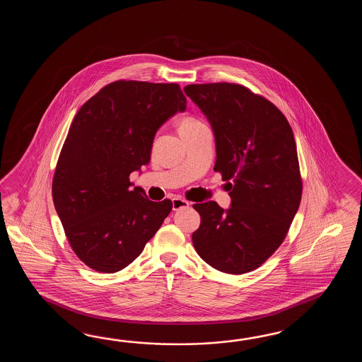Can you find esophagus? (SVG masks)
Instances as JSON below:
<instances>
[{"mask_svg": "<svg viewBox=\"0 0 362 362\" xmlns=\"http://www.w3.org/2000/svg\"><path fill=\"white\" fill-rule=\"evenodd\" d=\"M189 202L187 200L182 199V198H173L172 199V208H173V211H178V209H181V208L189 207Z\"/></svg>", "mask_w": 362, "mask_h": 362, "instance_id": "obj_1", "label": "esophagus"}]
</instances>
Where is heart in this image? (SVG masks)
I'll list each match as a JSON object with an SVG mask.
<instances>
[{"mask_svg": "<svg viewBox=\"0 0 362 362\" xmlns=\"http://www.w3.org/2000/svg\"><path fill=\"white\" fill-rule=\"evenodd\" d=\"M202 127H204V123L199 119L194 117V116H182L178 120V131H180L182 137L189 134V133H192V132L199 129Z\"/></svg>", "mask_w": 362, "mask_h": 362, "instance_id": "heart-1", "label": "heart"}]
</instances>
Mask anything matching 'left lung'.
<instances>
[{
  "label": "left lung",
  "instance_id": "1",
  "mask_svg": "<svg viewBox=\"0 0 362 362\" xmlns=\"http://www.w3.org/2000/svg\"><path fill=\"white\" fill-rule=\"evenodd\" d=\"M187 97L215 133V172L231 198L194 204L200 226L192 245L212 268L243 274L256 269L284 242L300 204L299 160L293 129L270 100L230 83L192 84Z\"/></svg>",
  "mask_w": 362,
  "mask_h": 362
}]
</instances>
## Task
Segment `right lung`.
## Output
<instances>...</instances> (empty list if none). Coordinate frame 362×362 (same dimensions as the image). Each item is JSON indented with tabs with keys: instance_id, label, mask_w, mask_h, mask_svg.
I'll use <instances>...</instances> for the list:
<instances>
[{
	"instance_id": "right-lung-1",
	"label": "right lung",
	"mask_w": 362,
	"mask_h": 362,
	"mask_svg": "<svg viewBox=\"0 0 362 362\" xmlns=\"http://www.w3.org/2000/svg\"><path fill=\"white\" fill-rule=\"evenodd\" d=\"M185 108L178 84L119 80L78 110L52 192L69 245L89 268L124 269L170 215L172 202H153L144 189H131L129 175L148 164L155 133Z\"/></svg>"
}]
</instances>
